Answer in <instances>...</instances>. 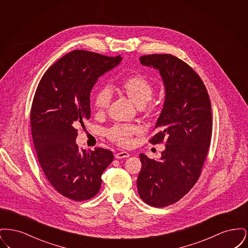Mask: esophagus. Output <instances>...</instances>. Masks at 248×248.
<instances>
[{
	"label": "esophagus",
	"instance_id": "34e87169",
	"mask_svg": "<svg viewBox=\"0 0 248 248\" xmlns=\"http://www.w3.org/2000/svg\"><path fill=\"white\" fill-rule=\"evenodd\" d=\"M129 157V154L127 152H120L115 154L116 159H123V158H127Z\"/></svg>",
	"mask_w": 248,
	"mask_h": 248
}]
</instances>
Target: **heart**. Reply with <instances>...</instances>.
Instances as JSON below:
<instances>
[{
    "label": "heart",
    "instance_id": "1",
    "mask_svg": "<svg viewBox=\"0 0 248 248\" xmlns=\"http://www.w3.org/2000/svg\"><path fill=\"white\" fill-rule=\"evenodd\" d=\"M118 88L138 108L145 106L151 100L154 92L153 83L141 74L132 75L123 79L119 83ZM110 99L111 94L109 91L106 88L100 89L94 95V105L96 110L99 112L106 110ZM140 132V129L138 126L116 124L107 132V136L110 140L121 146H128L131 143V138Z\"/></svg>",
    "mask_w": 248,
    "mask_h": 248
}]
</instances>
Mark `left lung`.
Listing matches in <instances>:
<instances>
[{"instance_id": "left-lung-1", "label": "left lung", "mask_w": 248, "mask_h": 248, "mask_svg": "<svg viewBox=\"0 0 248 248\" xmlns=\"http://www.w3.org/2000/svg\"><path fill=\"white\" fill-rule=\"evenodd\" d=\"M141 65L159 71L165 101L152 144L165 141L160 159L140 154L139 194L149 205L165 207L180 200L200 177L212 135L211 103L199 75L187 63L168 54L148 55Z\"/></svg>"}]
</instances>
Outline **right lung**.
Wrapping results in <instances>:
<instances>
[{
    "label": "right lung",
    "instance_id": "1",
    "mask_svg": "<svg viewBox=\"0 0 248 248\" xmlns=\"http://www.w3.org/2000/svg\"><path fill=\"white\" fill-rule=\"evenodd\" d=\"M122 59L74 50L51 66L38 84L31 112L36 154L51 185L71 200L94 197L113 160L106 149H79L76 138L77 127L90 118L94 84Z\"/></svg>",
    "mask_w": 248,
    "mask_h": 248
}]
</instances>
